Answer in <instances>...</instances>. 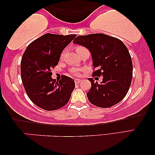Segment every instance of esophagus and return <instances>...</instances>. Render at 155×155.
Instances as JSON below:
<instances>
[{
    "mask_svg": "<svg viewBox=\"0 0 155 155\" xmlns=\"http://www.w3.org/2000/svg\"><path fill=\"white\" fill-rule=\"evenodd\" d=\"M80 82H81V80H80V79H77V78H76V79H75V84H79Z\"/></svg>",
    "mask_w": 155,
    "mask_h": 155,
    "instance_id": "obj_1",
    "label": "esophagus"
}]
</instances>
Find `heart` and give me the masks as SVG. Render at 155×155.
<instances>
[{
  "label": "heart",
  "mask_w": 155,
  "mask_h": 155,
  "mask_svg": "<svg viewBox=\"0 0 155 155\" xmlns=\"http://www.w3.org/2000/svg\"><path fill=\"white\" fill-rule=\"evenodd\" d=\"M80 47H81V46H79V47H78L77 48H80ZM73 73L74 75H78V72L77 71H75H75H73Z\"/></svg>",
  "instance_id": "b5f03b06"
}]
</instances>
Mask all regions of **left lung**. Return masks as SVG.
Segmentation results:
<instances>
[{
    "instance_id": "obj_1",
    "label": "left lung",
    "mask_w": 155,
    "mask_h": 155,
    "mask_svg": "<svg viewBox=\"0 0 155 155\" xmlns=\"http://www.w3.org/2000/svg\"><path fill=\"white\" fill-rule=\"evenodd\" d=\"M73 43L87 48L91 53L93 76H103L100 84L89 78L92 84L87 93L92 104L109 108L126 97L133 78V63L126 45L117 38L104 34L78 36Z\"/></svg>"
}]
</instances>
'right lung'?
I'll list each match as a JSON object with an SVG mask.
<instances>
[{
  "instance_id": "1",
  "label": "right lung",
  "mask_w": 155,
  "mask_h": 155,
  "mask_svg": "<svg viewBox=\"0 0 155 155\" xmlns=\"http://www.w3.org/2000/svg\"><path fill=\"white\" fill-rule=\"evenodd\" d=\"M76 35L45 34L29 44L21 61V78L29 98L46 111H54L68 102L75 89L71 78L56 81L51 70L57 65L63 49Z\"/></svg>"
}]
</instances>
